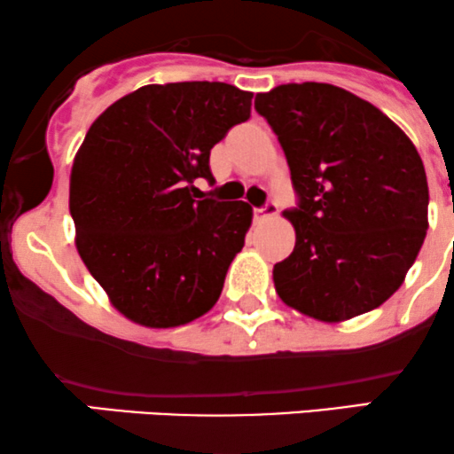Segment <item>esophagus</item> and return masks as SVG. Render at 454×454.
<instances>
[{"label":"esophagus","instance_id":"34e87169","mask_svg":"<svg viewBox=\"0 0 454 454\" xmlns=\"http://www.w3.org/2000/svg\"><path fill=\"white\" fill-rule=\"evenodd\" d=\"M278 212V206L274 201H266L262 207H253V218L254 221H263V218L274 216Z\"/></svg>","mask_w":454,"mask_h":454}]
</instances>
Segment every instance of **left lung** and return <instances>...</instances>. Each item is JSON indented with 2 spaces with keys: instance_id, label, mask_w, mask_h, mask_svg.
Returning a JSON list of instances; mask_svg holds the SVG:
<instances>
[{
  "instance_id": "obj_1",
  "label": "left lung",
  "mask_w": 454,
  "mask_h": 454,
  "mask_svg": "<svg viewBox=\"0 0 454 454\" xmlns=\"http://www.w3.org/2000/svg\"><path fill=\"white\" fill-rule=\"evenodd\" d=\"M254 109L281 144L295 191L281 300L322 322L384 304L427 236L429 186L414 144L378 106L328 83L278 85Z\"/></svg>"
}]
</instances>
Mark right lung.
<instances>
[{
  "instance_id": "add662e5",
  "label": "right lung",
  "mask_w": 454,
  "mask_h": 454,
  "mask_svg": "<svg viewBox=\"0 0 454 454\" xmlns=\"http://www.w3.org/2000/svg\"><path fill=\"white\" fill-rule=\"evenodd\" d=\"M251 91L221 81L145 85L105 111L70 173L76 248L114 307L173 328L216 304L253 210L195 200L210 150L251 117Z\"/></svg>"
}]
</instances>
